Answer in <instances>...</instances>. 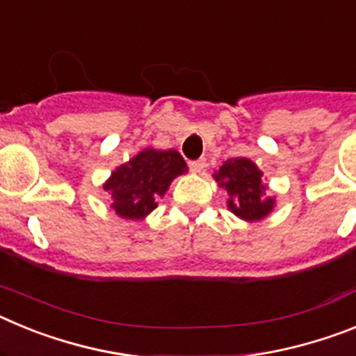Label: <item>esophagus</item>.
I'll list each match as a JSON object with an SVG mask.
<instances>
[{
  "label": "esophagus",
  "instance_id": "obj_1",
  "mask_svg": "<svg viewBox=\"0 0 356 356\" xmlns=\"http://www.w3.org/2000/svg\"><path fill=\"white\" fill-rule=\"evenodd\" d=\"M188 168L193 172H201L203 168H205V159H200V160H193V162H188Z\"/></svg>",
  "mask_w": 356,
  "mask_h": 356
}]
</instances>
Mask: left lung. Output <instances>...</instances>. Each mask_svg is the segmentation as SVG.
<instances>
[{"instance_id": "1", "label": "left lung", "mask_w": 356, "mask_h": 356, "mask_svg": "<svg viewBox=\"0 0 356 356\" xmlns=\"http://www.w3.org/2000/svg\"><path fill=\"white\" fill-rule=\"evenodd\" d=\"M264 172L250 159H229L213 175L228 193V209L244 221H260L275 209V197H266Z\"/></svg>"}]
</instances>
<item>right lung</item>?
Returning a JSON list of instances; mask_svg holds the SVG:
<instances>
[{"mask_svg":"<svg viewBox=\"0 0 356 356\" xmlns=\"http://www.w3.org/2000/svg\"><path fill=\"white\" fill-rule=\"evenodd\" d=\"M187 172V163L175 149L147 147L110 175L103 188L112 194V209L122 219H144L156 209L176 176Z\"/></svg>","mask_w":356,"mask_h":356,"instance_id":"1","label":"right lung"}]
</instances>
